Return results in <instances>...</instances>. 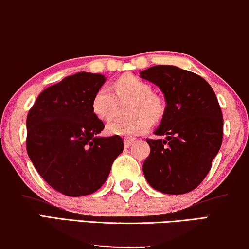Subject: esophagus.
<instances>
[{
    "label": "esophagus",
    "mask_w": 249,
    "mask_h": 249,
    "mask_svg": "<svg viewBox=\"0 0 249 249\" xmlns=\"http://www.w3.org/2000/svg\"><path fill=\"white\" fill-rule=\"evenodd\" d=\"M132 143H133V140L132 139H125L124 142V145L125 148H129V147H130Z\"/></svg>",
    "instance_id": "obj_1"
}]
</instances>
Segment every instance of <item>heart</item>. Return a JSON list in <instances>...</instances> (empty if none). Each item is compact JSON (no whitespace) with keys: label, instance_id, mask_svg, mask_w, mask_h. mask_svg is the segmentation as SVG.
<instances>
[{"label":"heart","instance_id":"heart-1","mask_svg":"<svg viewBox=\"0 0 249 249\" xmlns=\"http://www.w3.org/2000/svg\"><path fill=\"white\" fill-rule=\"evenodd\" d=\"M114 94L109 88H101L92 99L91 107L94 116L102 121H109L114 117L118 107V99L135 100L131 120H116L107 125V133L124 138L143 135L149 130L151 121L156 122L164 116L165 106L158 96L153 94L150 85L140 78L125 75L114 84Z\"/></svg>","mask_w":249,"mask_h":249}]
</instances>
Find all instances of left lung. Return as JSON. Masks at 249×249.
I'll return each instance as SVG.
<instances>
[{
    "instance_id": "1",
    "label": "left lung",
    "mask_w": 249,
    "mask_h": 249,
    "mask_svg": "<svg viewBox=\"0 0 249 249\" xmlns=\"http://www.w3.org/2000/svg\"><path fill=\"white\" fill-rule=\"evenodd\" d=\"M142 80L157 85L166 107L154 133L165 139H147L150 154L142 165L153 189L184 194L196 189L211 168L221 147L223 120L217 96L199 75L171 65L140 71Z\"/></svg>"
}]
</instances>
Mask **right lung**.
<instances>
[{
    "mask_svg": "<svg viewBox=\"0 0 249 249\" xmlns=\"http://www.w3.org/2000/svg\"><path fill=\"white\" fill-rule=\"evenodd\" d=\"M107 81L80 71L44 89L27 117V151L39 174L67 196L94 193L124 150L120 136L101 137L92 99Z\"/></svg>",
    "mask_w": 249,
    "mask_h": 249,
    "instance_id": "add662e5",
    "label": "right lung"
}]
</instances>
